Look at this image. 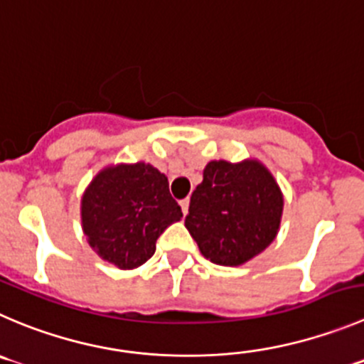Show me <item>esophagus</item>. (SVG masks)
Returning <instances> with one entry per match:
<instances>
[{
	"label": "esophagus",
	"mask_w": 364,
	"mask_h": 364,
	"mask_svg": "<svg viewBox=\"0 0 364 364\" xmlns=\"http://www.w3.org/2000/svg\"><path fill=\"white\" fill-rule=\"evenodd\" d=\"M180 207H182V213L188 214V210H189V198L180 200Z\"/></svg>",
	"instance_id": "obj_1"
}]
</instances>
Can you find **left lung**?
Masks as SVG:
<instances>
[{
	"mask_svg": "<svg viewBox=\"0 0 364 364\" xmlns=\"http://www.w3.org/2000/svg\"><path fill=\"white\" fill-rule=\"evenodd\" d=\"M284 198L259 161H210L186 216V228L203 257L220 266L250 261L275 240Z\"/></svg>",
	"mask_w": 364,
	"mask_h": 364,
	"instance_id": "8db88e82",
	"label": "left lung"
}]
</instances>
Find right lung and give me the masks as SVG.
Wrapping results in <instances>:
<instances>
[{"label": "right lung", "instance_id": "obj_1", "mask_svg": "<svg viewBox=\"0 0 364 364\" xmlns=\"http://www.w3.org/2000/svg\"><path fill=\"white\" fill-rule=\"evenodd\" d=\"M182 218L168 176L146 162L102 169L82 196V228L92 250L119 269L155 254L159 236Z\"/></svg>", "mask_w": 364, "mask_h": 364}]
</instances>
